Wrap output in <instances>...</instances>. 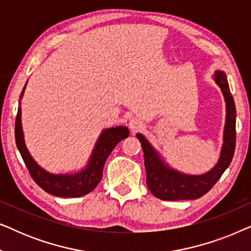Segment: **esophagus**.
Here are the masks:
<instances>
[{
    "instance_id": "1",
    "label": "esophagus",
    "mask_w": 251,
    "mask_h": 251,
    "mask_svg": "<svg viewBox=\"0 0 251 251\" xmlns=\"http://www.w3.org/2000/svg\"><path fill=\"white\" fill-rule=\"evenodd\" d=\"M129 128L131 129L132 132L138 131V130L143 128V122L138 119H131L129 121Z\"/></svg>"
}]
</instances>
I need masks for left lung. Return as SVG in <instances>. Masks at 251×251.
<instances>
[{
	"label": "left lung",
	"instance_id": "8db88e82",
	"mask_svg": "<svg viewBox=\"0 0 251 251\" xmlns=\"http://www.w3.org/2000/svg\"><path fill=\"white\" fill-rule=\"evenodd\" d=\"M216 84L224 96L226 115L223 131V145L217 163L207 173L190 175L170 167L159 151L145 138L143 133H136L144 151L146 168V184L154 197L166 201L195 200L201 198L217 183L227 169L235 150V104L229 91L227 77L224 71L216 70L212 75Z\"/></svg>",
	"mask_w": 251,
	"mask_h": 251
}]
</instances>
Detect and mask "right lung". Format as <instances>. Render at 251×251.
<instances>
[{"label":"right lung","mask_w":251,"mask_h":251,"mask_svg":"<svg viewBox=\"0 0 251 251\" xmlns=\"http://www.w3.org/2000/svg\"><path fill=\"white\" fill-rule=\"evenodd\" d=\"M26 85L24 87L19 99L18 113L16 118V144L20 155L28 169L30 176L39 186L54 197L80 198L95 190L101 180L102 169L113 149L122 139L130 135L129 129L125 126H116L104 129L95 144L88 163L81 170L70 174H52L40 166L30 155L25 143L22 126V98Z\"/></svg>","instance_id":"obj_1"}]
</instances>
